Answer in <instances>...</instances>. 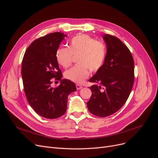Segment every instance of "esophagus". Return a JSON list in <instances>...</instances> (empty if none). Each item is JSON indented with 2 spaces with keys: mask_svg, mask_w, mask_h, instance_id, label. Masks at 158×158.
Here are the masks:
<instances>
[{
  "mask_svg": "<svg viewBox=\"0 0 158 158\" xmlns=\"http://www.w3.org/2000/svg\"><path fill=\"white\" fill-rule=\"evenodd\" d=\"M82 88V86H80V85H76V88H77V89H81Z\"/></svg>",
  "mask_w": 158,
  "mask_h": 158,
  "instance_id": "obj_1",
  "label": "esophagus"
}]
</instances>
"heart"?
I'll return each instance as SVG.
<instances>
[{
	"instance_id": "heart-1",
	"label": "heart",
	"mask_w": 158,
	"mask_h": 158,
	"mask_svg": "<svg viewBox=\"0 0 158 158\" xmlns=\"http://www.w3.org/2000/svg\"><path fill=\"white\" fill-rule=\"evenodd\" d=\"M73 56H77V64L64 73V77L76 83L81 84L89 76V70L96 72L100 69L106 56L105 45L87 35L72 38L69 48L59 47L56 52L57 63L63 67H69Z\"/></svg>"
}]
</instances>
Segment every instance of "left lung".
I'll return each mask as SVG.
<instances>
[{
  "instance_id": "left-lung-1",
  "label": "left lung",
  "mask_w": 158,
  "mask_h": 158,
  "mask_svg": "<svg viewBox=\"0 0 158 158\" xmlns=\"http://www.w3.org/2000/svg\"><path fill=\"white\" fill-rule=\"evenodd\" d=\"M107 46L104 63L89 81L92 96L87 102L91 113L106 117L118 111L126 103L135 81L133 57L118 38L104 35Z\"/></svg>"
}]
</instances>
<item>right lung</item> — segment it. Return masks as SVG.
<instances>
[{
    "instance_id": "right-lung-1",
    "label": "right lung",
    "mask_w": 158,
    "mask_h": 158,
    "mask_svg": "<svg viewBox=\"0 0 158 158\" xmlns=\"http://www.w3.org/2000/svg\"><path fill=\"white\" fill-rule=\"evenodd\" d=\"M66 35L56 32L40 37L27 48L22 64L24 92L32 108L42 117L54 119L63 115L68 96L76 90L73 82L61 79L62 73L56 52ZM61 80L56 88L51 87L52 79Z\"/></svg>"
}]
</instances>
